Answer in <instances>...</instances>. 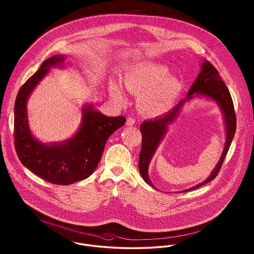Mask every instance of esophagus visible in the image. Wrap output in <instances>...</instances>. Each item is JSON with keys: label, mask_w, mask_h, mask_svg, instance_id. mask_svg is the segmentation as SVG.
Returning a JSON list of instances; mask_svg holds the SVG:
<instances>
[{"label": "esophagus", "mask_w": 254, "mask_h": 254, "mask_svg": "<svg viewBox=\"0 0 254 254\" xmlns=\"http://www.w3.org/2000/svg\"><path fill=\"white\" fill-rule=\"evenodd\" d=\"M134 124H135V120L133 119L132 117H128L127 119V123H126L127 126H133Z\"/></svg>", "instance_id": "34e87169"}]
</instances>
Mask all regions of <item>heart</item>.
<instances>
[{
  "label": "heart",
  "instance_id": "b5f03b06",
  "mask_svg": "<svg viewBox=\"0 0 254 254\" xmlns=\"http://www.w3.org/2000/svg\"><path fill=\"white\" fill-rule=\"evenodd\" d=\"M123 83L126 88L137 97L141 112L148 116H158L167 112L174 105L183 91V82L162 64L147 63L134 66L125 74ZM109 94L122 102L124 94L121 86L110 81Z\"/></svg>",
  "mask_w": 254,
  "mask_h": 254
}]
</instances>
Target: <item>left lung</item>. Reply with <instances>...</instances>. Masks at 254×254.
I'll return each mask as SVG.
<instances>
[{"label":"left lung","instance_id":"8db88e82","mask_svg":"<svg viewBox=\"0 0 254 254\" xmlns=\"http://www.w3.org/2000/svg\"><path fill=\"white\" fill-rule=\"evenodd\" d=\"M194 93L198 96H205L216 102L218 106L222 110L224 115L225 125H226V143L224 146L223 153L220 157L216 167L205 181L196 185L189 190H183L182 192H187L190 190H193L202 187L203 185L212 181L219 173L223 162L227 156L230 144L234 137L236 130V115L234 112L233 102L230 96V91L225 83L222 81L217 69L213 66L211 63L208 61H204L201 66V72L197 76L193 85L190 88L188 92V97L174 107L171 110L165 115L155 118L154 120H147L140 126V130L142 132V147L139 155V170L144 179V181L151 187H154L148 178V166L153 157L158 145L165 137L168 131L169 125L175 120L178 116L180 109L184 104L193 97ZM155 188V187H154Z\"/></svg>","mask_w":254,"mask_h":254}]
</instances>
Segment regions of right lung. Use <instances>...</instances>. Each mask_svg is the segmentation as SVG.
<instances>
[{
    "label": "right lung",
    "mask_w": 254,
    "mask_h": 254,
    "mask_svg": "<svg viewBox=\"0 0 254 254\" xmlns=\"http://www.w3.org/2000/svg\"><path fill=\"white\" fill-rule=\"evenodd\" d=\"M64 55H54L21 86L14 107V145L25 168L37 176L55 185H70L89 177L97 168L109 136L126 123L124 116L108 117L85 106L82 124L72 138L46 145L30 132L26 103L28 97L49 72L50 66L62 65Z\"/></svg>",
    "instance_id": "obj_1"
}]
</instances>
